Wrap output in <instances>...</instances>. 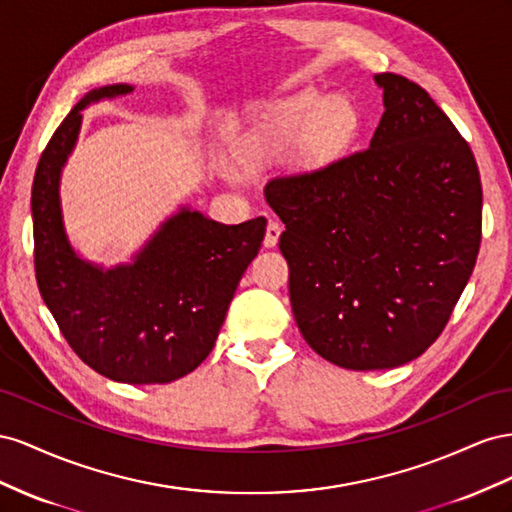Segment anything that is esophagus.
I'll return each instance as SVG.
<instances>
[{"label": "esophagus", "mask_w": 512, "mask_h": 512, "mask_svg": "<svg viewBox=\"0 0 512 512\" xmlns=\"http://www.w3.org/2000/svg\"><path fill=\"white\" fill-rule=\"evenodd\" d=\"M281 233H283V225H281L279 221H270V223H268V227H266L264 246H266V248H272V246L279 244Z\"/></svg>", "instance_id": "1"}]
</instances>
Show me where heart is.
I'll list each match as a JSON object with an SVG mask.
<instances>
[{"label": "heart", "instance_id": "heart-1", "mask_svg": "<svg viewBox=\"0 0 512 512\" xmlns=\"http://www.w3.org/2000/svg\"><path fill=\"white\" fill-rule=\"evenodd\" d=\"M356 120V109L345 98L326 100L317 90H304L248 128L240 154L242 158L276 154L296 141L302 163H321L354 133Z\"/></svg>", "mask_w": 512, "mask_h": 512}]
</instances>
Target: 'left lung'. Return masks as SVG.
Returning a JSON list of instances; mask_svg holds the SVG:
<instances>
[{
    "mask_svg": "<svg viewBox=\"0 0 512 512\" xmlns=\"http://www.w3.org/2000/svg\"><path fill=\"white\" fill-rule=\"evenodd\" d=\"M367 150L270 180L304 341L352 371L392 369L440 337L470 281L483 188L470 145L420 85L382 72Z\"/></svg>",
    "mask_w": 512,
    "mask_h": 512,
    "instance_id": "1",
    "label": "left lung"
}]
</instances>
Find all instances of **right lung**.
<instances>
[{
	"instance_id": "obj_1",
	"label": "right lung",
	"mask_w": 512,
	"mask_h": 512,
	"mask_svg": "<svg viewBox=\"0 0 512 512\" xmlns=\"http://www.w3.org/2000/svg\"><path fill=\"white\" fill-rule=\"evenodd\" d=\"M133 92L128 83L87 92L42 152L32 186L36 279L87 367L122 384H169L212 352L268 221L223 225L180 206L126 264L105 268L81 257L64 225L62 171L79 141L81 111Z\"/></svg>"
}]
</instances>
